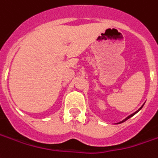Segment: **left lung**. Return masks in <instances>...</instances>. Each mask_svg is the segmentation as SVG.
I'll use <instances>...</instances> for the list:
<instances>
[{
  "label": "left lung",
  "mask_w": 158,
  "mask_h": 158,
  "mask_svg": "<svg viewBox=\"0 0 158 158\" xmlns=\"http://www.w3.org/2000/svg\"><path fill=\"white\" fill-rule=\"evenodd\" d=\"M143 106V105L142 106H141V107H140V108H139V109H138V110H137V111H135V112H134V113H132V114H131V115L130 116H128V117H127V118H124V120H122V121H120L119 123H118V124H121V123H123V122H124V121H126V120L127 119H129V118H131V117H132V116H134L135 115V114H136V113H138V111H139V110H141V109H142V107Z\"/></svg>",
  "instance_id": "1"
}]
</instances>
